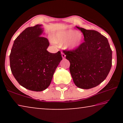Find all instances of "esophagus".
<instances>
[{
  "label": "esophagus",
  "instance_id": "1",
  "mask_svg": "<svg viewBox=\"0 0 123 123\" xmlns=\"http://www.w3.org/2000/svg\"><path fill=\"white\" fill-rule=\"evenodd\" d=\"M62 58H63V59H64V58L66 57V55L64 53H62Z\"/></svg>",
  "mask_w": 123,
  "mask_h": 123
}]
</instances>
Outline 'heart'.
<instances>
[{"mask_svg":"<svg viewBox=\"0 0 123 123\" xmlns=\"http://www.w3.org/2000/svg\"><path fill=\"white\" fill-rule=\"evenodd\" d=\"M82 39V36L75 31L72 30H61L55 35L52 41L55 43L63 44L66 49H73L78 46Z\"/></svg>","mask_w":123,"mask_h":123,"instance_id":"1","label":"heart"}]
</instances>
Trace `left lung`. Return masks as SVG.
<instances>
[{"label": "left lung", "instance_id": "8db88e82", "mask_svg": "<svg viewBox=\"0 0 123 123\" xmlns=\"http://www.w3.org/2000/svg\"><path fill=\"white\" fill-rule=\"evenodd\" d=\"M81 31L85 42L73 50H63L70 62L69 70L79 88L96 87L106 78L112 67V50L107 38L94 30Z\"/></svg>", "mask_w": 123, "mask_h": 123}]
</instances>
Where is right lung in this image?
Masks as SVG:
<instances>
[{
	"label": "right lung",
	"mask_w": 123,
	"mask_h": 123,
	"mask_svg": "<svg viewBox=\"0 0 123 123\" xmlns=\"http://www.w3.org/2000/svg\"><path fill=\"white\" fill-rule=\"evenodd\" d=\"M41 25L28 27L16 38L10 55V68L17 82L30 91L40 92L49 87L62 60L61 51L47 50L48 39L39 36Z\"/></svg>",
	"instance_id": "obj_1"
}]
</instances>
